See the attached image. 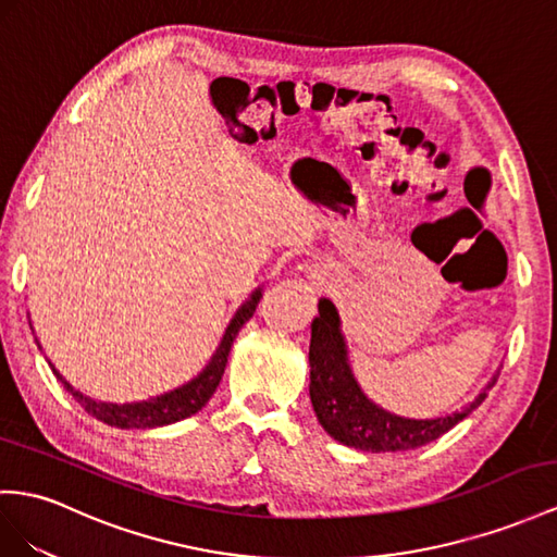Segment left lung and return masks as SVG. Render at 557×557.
Here are the masks:
<instances>
[{
	"mask_svg": "<svg viewBox=\"0 0 557 557\" xmlns=\"http://www.w3.org/2000/svg\"><path fill=\"white\" fill-rule=\"evenodd\" d=\"M310 403L320 425L336 442L360 451H407L437 440L475 411L498 379V369L484 388L459 411L435 419H409L393 414L369 400L352 374L348 344L336 306L320 298L318 318L310 324Z\"/></svg>",
	"mask_w": 557,
	"mask_h": 557,
	"instance_id": "1",
	"label": "left lung"
}]
</instances>
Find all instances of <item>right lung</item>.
<instances>
[{
    "label": "right lung",
    "instance_id": "1",
    "mask_svg": "<svg viewBox=\"0 0 557 557\" xmlns=\"http://www.w3.org/2000/svg\"><path fill=\"white\" fill-rule=\"evenodd\" d=\"M261 296H263V287L253 289L247 301L237 308L233 320L227 322V326H225L216 352L211 355V360L205 364L202 372L193 376L190 381H185L183 386H178L174 391H166L162 395L148 397V400L124 403V405L94 400V397L84 395V393H79V391L70 386V383L61 376L59 369H55L51 362L49 364L53 369V374L59 376V381L63 383V388L75 397V400L84 407V411H87L89 417H94L98 421L122 428V431H138V428H140V431H148V428H160V425L176 423V421H183V419L197 414V411L209 403V397L213 395V391L219 388L221 376L225 372L227 355H231V348H233V341H235L237 332L242 330V324L249 322V318L256 312V306H259ZM33 334H35V330H33ZM37 346H39V341H37ZM39 350H41V346H39Z\"/></svg>",
    "mask_w": 557,
    "mask_h": 557
}]
</instances>
